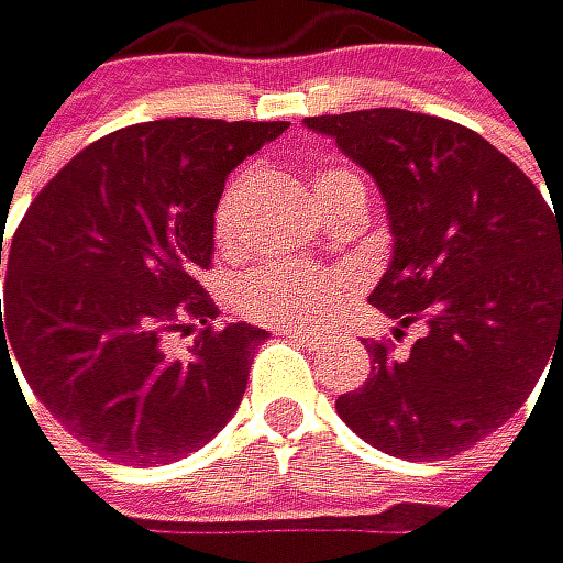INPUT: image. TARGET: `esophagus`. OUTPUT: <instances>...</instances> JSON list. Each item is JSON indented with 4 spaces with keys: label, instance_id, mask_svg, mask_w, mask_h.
Masks as SVG:
<instances>
[{
    "label": "esophagus",
    "instance_id": "esophagus-1",
    "mask_svg": "<svg viewBox=\"0 0 563 563\" xmlns=\"http://www.w3.org/2000/svg\"><path fill=\"white\" fill-rule=\"evenodd\" d=\"M278 338H288V341H299L302 347H317L323 338L317 330H296V327H278Z\"/></svg>",
    "mask_w": 563,
    "mask_h": 563
}]
</instances>
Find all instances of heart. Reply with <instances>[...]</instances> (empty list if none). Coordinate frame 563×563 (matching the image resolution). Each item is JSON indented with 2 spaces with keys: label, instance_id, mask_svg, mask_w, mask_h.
Listing matches in <instances>:
<instances>
[{
  "label": "heart",
  "instance_id": "b5f03b06",
  "mask_svg": "<svg viewBox=\"0 0 563 563\" xmlns=\"http://www.w3.org/2000/svg\"><path fill=\"white\" fill-rule=\"evenodd\" d=\"M358 184L347 169H320L313 174V198L317 208L338 195V190ZM216 243H233V187L225 190V198L216 208ZM347 292L344 275L330 267L313 264H264L246 271L236 285V309L243 317L271 323V327H309L323 320Z\"/></svg>",
  "mask_w": 563,
  "mask_h": 563
}]
</instances>
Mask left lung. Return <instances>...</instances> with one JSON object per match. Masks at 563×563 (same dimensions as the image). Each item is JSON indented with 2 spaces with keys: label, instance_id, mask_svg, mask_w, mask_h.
<instances>
[{
  "label": "left lung",
  "instance_id": "8db88e82",
  "mask_svg": "<svg viewBox=\"0 0 563 563\" xmlns=\"http://www.w3.org/2000/svg\"><path fill=\"white\" fill-rule=\"evenodd\" d=\"M376 180L394 257L373 288L400 327L424 323L404 358L368 347L365 386L341 421L383 453L424 463L477 445L563 355V219L477 132L400 107L306 118Z\"/></svg>",
  "mask_w": 563,
  "mask_h": 563
}]
</instances>
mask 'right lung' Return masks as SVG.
Segmentation results:
<instances>
[{
	"mask_svg": "<svg viewBox=\"0 0 563 563\" xmlns=\"http://www.w3.org/2000/svg\"><path fill=\"white\" fill-rule=\"evenodd\" d=\"M285 128L166 118L68 159L9 246L0 379L2 365L16 379V362L68 435L114 463H174L216 439L267 334L212 327L219 309L198 271L216 254L225 177ZM195 325L188 355L169 360L162 334Z\"/></svg>",
	"mask_w": 563,
	"mask_h": 563,
	"instance_id": "add662e5",
	"label": "right lung"
}]
</instances>
